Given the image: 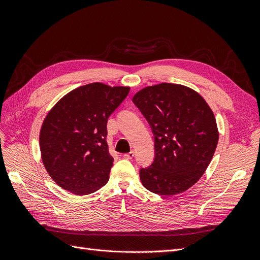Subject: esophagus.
Returning <instances> with one entry per match:
<instances>
[{
	"label": "esophagus",
	"instance_id": "34e87169",
	"mask_svg": "<svg viewBox=\"0 0 260 260\" xmlns=\"http://www.w3.org/2000/svg\"><path fill=\"white\" fill-rule=\"evenodd\" d=\"M133 156H135V152H133V151H131V152H129V153L123 155V157H124L125 159H132Z\"/></svg>",
	"mask_w": 260,
	"mask_h": 260
}]
</instances>
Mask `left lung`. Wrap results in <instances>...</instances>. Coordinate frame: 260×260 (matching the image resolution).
<instances>
[{
    "instance_id": "8db88e82",
    "label": "left lung",
    "mask_w": 260,
    "mask_h": 260,
    "mask_svg": "<svg viewBox=\"0 0 260 260\" xmlns=\"http://www.w3.org/2000/svg\"><path fill=\"white\" fill-rule=\"evenodd\" d=\"M151 124L155 159L140 170L148 191L174 196L205 174L219 140L216 118L207 102L188 86L162 82L145 86L132 99Z\"/></svg>"
}]
</instances>
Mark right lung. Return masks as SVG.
Returning a JSON list of instances; mask_svg holds the SVG:
<instances>
[{"label": "right lung", "mask_w": 260, "mask_h": 260, "mask_svg": "<svg viewBox=\"0 0 260 260\" xmlns=\"http://www.w3.org/2000/svg\"><path fill=\"white\" fill-rule=\"evenodd\" d=\"M129 91L130 86L89 83L68 92L50 109L41 125L40 152L57 185L86 195L107 183L114 164L107 119Z\"/></svg>", "instance_id": "right-lung-1"}]
</instances>
